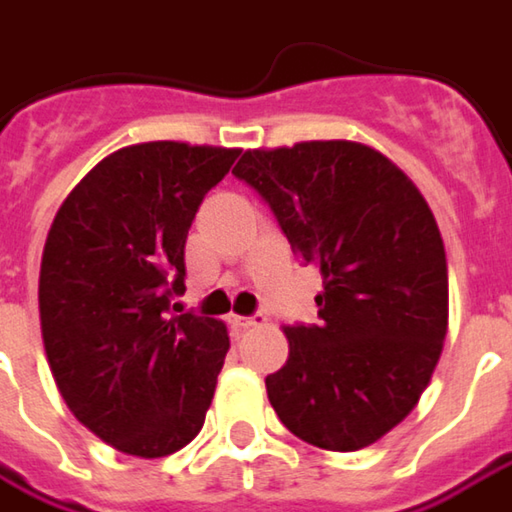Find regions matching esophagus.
<instances>
[{
    "label": "esophagus",
    "mask_w": 512,
    "mask_h": 512,
    "mask_svg": "<svg viewBox=\"0 0 512 512\" xmlns=\"http://www.w3.org/2000/svg\"><path fill=\"white\" fill-rule=\"evenodd\" d=\"M257 321H260V318H255V316H231L228 318V324H231L237 333H240V330H249V327H255Z\"/></svg>",
    "instance_id": "esophagus-1"
}]
</instances>
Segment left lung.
Wrapping results in <instances>:
<instances>
[{
	"label": "left lung",
	"instance_id": "obj_1",
	"mask_svg": "<svg viewBox=\"0 0 512 512\" xmlns=\"http://www.w3.org/2000/svg\"><path fill=\"white\" fill-rule=\"evenodd\" d=\"M231 173L324 278L318 324L286 327L269 403L318 449H365L417 406L443 350L449 272L435 214L400 167L356 141L246 150Z\"/></svg>",
	"mask_w": 512,
	"mask_h": 512
}]
</instances>
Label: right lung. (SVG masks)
<instances>
[{
    "label": "right lung",
    "mask_w": 512,
    "mask_h": 512,
    "mask_svg": "<svg viewBox=\"0 0 512 512\" xmlns=\"http://www.w3.org/2000/svg\"><path fill=\"white\" fill-rule=\"evenodd\" d=\"M237 156L185 141L115 150L51 223L40 266L48 365L72 414L118 452L165 458L205 423L226 324L173 317L170 301L185 292L188 228Z\"/></svg>",
    "instance_id": "obj_1"
}]
</instances>
